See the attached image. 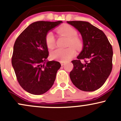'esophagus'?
Wrapping results in <instances>:
<instances>
[{"instance_id": "obj_1", "label": "esophagus", "mask_w": 121, "mask_h": 121, "mask_svg": "<svg viewBox=\"0 0 121 121\" xmlns=\"http://www.w3.org/2000/svg\"><path fill=\"white\" fill-rule=\"evenodd\" d=\"M60 62H61V65H64L65 64V62H63V61H61Z\"/></svg>"}]
</instances>
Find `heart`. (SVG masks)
<instances>
[{"label": "heart", "mask_w": 121, "mask_h": 121, "mask_svg": "<svg viewBox=\"0 0 121 121\" xmlns=\"http://www.w3.org/2000/svg\"><path fill=\"white\" fill-rule=\"evenodd\" d=\"M57 32L60 35L65 36L68 38L67 46H73L76 49H80L82 47V43L81 40L77 36V32L72 26L65 24L58 28L56 30ZM45 43L47 46L49 48H53L55 45V40L54 35L51 31L47 33L45 35ZM76 51L73 47L66 48H57L52 51L51 57L53 59H56L60 61L66 62L70 60L74 56Z\"/></svg>", "instance_id": "obj_1"}]
</instances>
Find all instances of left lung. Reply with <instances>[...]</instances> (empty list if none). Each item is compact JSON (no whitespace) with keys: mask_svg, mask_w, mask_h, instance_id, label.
Listing matches in <instances>:
<instances>
[{"mask_svg":"<svg viewBox=\"0 0 121 121\" xmlns=\"http://www.w3.org/2000/svg\"><path fill=\"white\" fill-rule=\"evenodd\" d=\"M83 40V49L77 59L72 61L73 69L69 76L80 90L93 91L102 86L113 67V48L106 36L98 28L87 22L70 21ZM84 60V62H81Z\"/></svg>","mask_w":121,"mask_h":121,"instance_id":"1","label":"left lung"}]
</instances>
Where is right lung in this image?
<instances>
[{"label": "right lung", "mask_w": 121, "mask_h": 121, "mask_svg": "<svg viewBox=\"0 0 121 121\" xmlns=\"http://www.w3.org/2000/svg\"><path fill=\"white\" fill-rule=\"evenodd\" d=\"M62 21H39L32 23L15 41L12 65L16 78L23 89L41 95L51 89L61 66L56 61H46L49 55L45 35Z\"/></svg>", "instance_id": "add662e5"}]
</instances>
